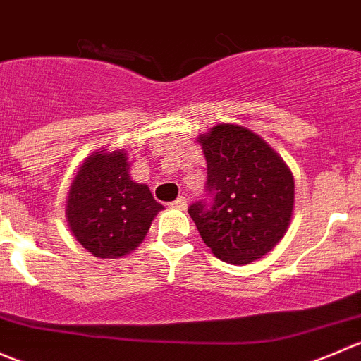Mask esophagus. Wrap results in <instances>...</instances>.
<instances>
[{
	"label": "esophagus",
	"mask_w": 361,
	"mask_h": 361,
	"mask_svg": "<svg viewBox=\"0 0 361 361\" xmlns=\"http://www.w3.org/2000/svg\"><path fill=\"white\" fill-rule=\"evenodd\" d=\"M169 205L172 207V209L184 210V209H185V205H188V200H185L184 196H179V198H177V200H173V202H170Z\"/></svg>",
	"instance_id": "1"
}]
</instances>
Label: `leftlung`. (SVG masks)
I'll return each instance as SVG.
<instances>
[{"mask_svg": "<svg viewBox=\"0 0 361 361\" xmlns=\"http://www.w3.org/2000/svg\"><path fill=\"white\" fill-rule=\"evenodd\" d=\"M200 144L207 159L205 196L188 212L203 242L216 258L233 265L262 258L291 221L290 169L263 138L235 124H217Z\"/></svg>", "mask_w": 361, "mask_h": 361, "instance_id": "1", "label": "left lung"}]
</instances>
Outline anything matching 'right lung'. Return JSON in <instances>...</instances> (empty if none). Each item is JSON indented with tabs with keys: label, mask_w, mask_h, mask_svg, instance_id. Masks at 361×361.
<instances>
[{
	"label": "right lung",
	"mask_w": 361,
	"mask_h": 361,
	"mask_svg": "<svg viewBox=\"0 0 361 361\" xmlns=\"http://www.w3.org/2000/svg\"><path fill=\"white\" fill-rule=\"evenodd\" d=\"M124 152H96L78 170L66 202L71 233L91 255L119 258L137 247L163 209L130 177Z\"/></svg>",
	"instance_id": "add662e5"
}]
</instances>
